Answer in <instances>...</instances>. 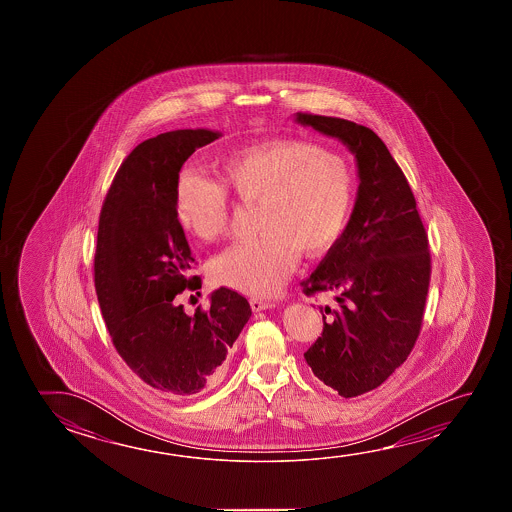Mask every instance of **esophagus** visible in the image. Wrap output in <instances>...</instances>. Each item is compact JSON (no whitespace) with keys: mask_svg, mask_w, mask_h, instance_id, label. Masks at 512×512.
Masks as SVG:
<instances>
[{"mask_svg":"<svg viewBox=\"0 0 512 512\" xmlns=\"http://www.w3.org/2000/svg\"><path fill=\"white\" fill-rule=\"evenodd\" d=\"M250 305H252V309L255 312H259V310L273 309L275 307V302H271V300H260V298H252L250 300Z\"/></svg>","mask_w":512,"mask_h":512,"instance_id":"1","label":"esophagus"}]
</instances>
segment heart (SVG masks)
Returning <instances> with one entry per match:
<instances>
[{
  "instance_id": "b5f03b06",
  "label": "heart",
  "mask_w": 512,
  "mask_h": 512,
  "mask_svg": "<svg viewBox=\"0 0 512 512\" xmlns=\"http://www.w3.org/2000/svg\"><path fill=\"white\" fill-rule=\"evenodd\" d=\"M227 193L257 205L260 234L210 260V278L243 293L271 294L300 253L319 257L339 241L352 212L353 175L339 155L300 139L248 146L221 159L219 182L193 168L178 175V225L205 243L216 241L230 225Z\"/></svg>"
}]
</instances>
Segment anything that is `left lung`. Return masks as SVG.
Here are the masks:
<instances>
[{
	"mask_svg": "<svg viewBox=\"0 0 512 512\" xmlns=\"http://www.w3.org/2000/svg\"><path fill=\"white\" fill-rule=\"evenodd\" d=\"M296 121L343 141L357 159L359 191L352 218L303 293H336L323 332L305 361L344 398L391 377L418 341L430 284L427 230L411 185L386 144L368 126L298 112Z\"/></svg>",
	"mask_w": 512,
	"mask_h": 512,
	"instance_id": "obj_1",
	"label": "left lung"
}]
</instances>
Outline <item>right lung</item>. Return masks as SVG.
I'll use <instances>...</instances> for the list:
<instances>
[{
	"mask_svg": "<svg viewBox=\"0 0 512 512\" xmlns=\"http://www.w3.org/2000/svg\"><path fill=\"white\" fill-rule=\"evenodd\" d=\"M218 137L175 130L139 144L114 176L98 225L94 285L112 343L143 382L176 396L218 382L252 316L248 300L228 287L194 316L178 305L202 280L187 275L194 257L176 219V180L185 160Z\"/></svg>",
	"mask_w": 512,
	"mask_h": 512,
	"instance_id": "obj_1",
	"label": "right lung"
}]
</instances>
